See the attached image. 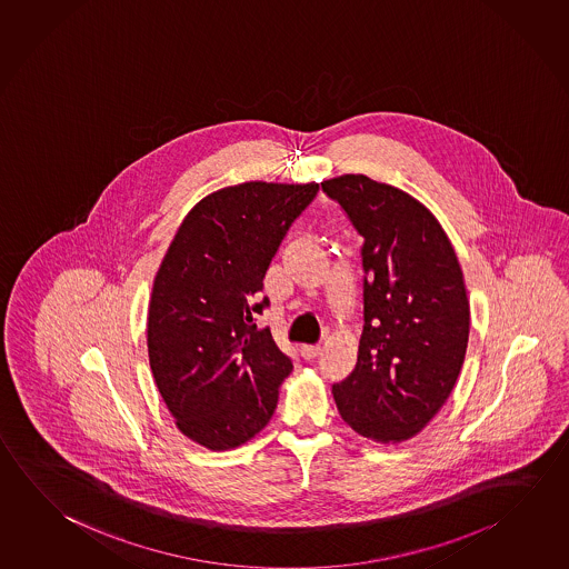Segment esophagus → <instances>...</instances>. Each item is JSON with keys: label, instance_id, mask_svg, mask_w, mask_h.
I'll list each match as a JSON object with an SVG mask.
<instances>
[{"label": "esophagus", "instance_id": "esophagus-1", "mask_svg": "<svg viewBox=\"0 0 569 569\" xmlns=\"http://www.w3.org/2000/svg\"><path fill=\"white\" fill-rule=\"evenodd\" d=\"M301 356H303V359H316L319 356V351H321V348L319 346H301Z\"/></svg>", "mask_w": 569, "mask_h": 569}]
</instances>
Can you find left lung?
<instances>
[{
  "instance_id": "8db88e82",
  "label": "left lung",
  "mask_w": 569,
  "mask_h": 569,
  "mask_svg": "<svg viewBox=\"0 0 569 569\" xmlns=\"http://www.w3.org/2000/svg\"><path fill=\"white\" fill-rule=\"evenodd\" d=\"M363 236V333L358 363L331 393L349 428L401 443L436 418L469 338L458 256L431 211L396 186L346 173L321 181Z\"/></svg>"
}]
</instances>
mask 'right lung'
Here are the masks:
<instances>
[{"mask_svg": "<svg viewBox=\"0 0 569 569\" xmlns=\"http://www.w3.org/2000/svg\"><path fill=\"white\" fill-rule=\"evenodd\" d=\"M319 183L243 181L211 191L181 221L153 278L148 356L186 438L211 451L270 423L291 361L256 326L266 271Z\"/></svg>", "mask_w": 569, "mask_h": 569, "instance_id": "1", "label": "right lung"}]
</instances>
